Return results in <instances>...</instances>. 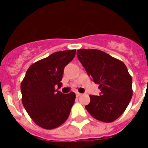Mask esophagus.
Masks as SVG:
<instances>
[{
    "label": "esophagus",
    "instance_id": "obj_1",
    "mask_svg": "<svg viewBox=\"0 0 148 148\" xmlns=\"http://www.w3.org/2000/svg\"><path fill=\"white\" fill-rule=\"evenodd\" d=\"M82 95L81 93H79V92H76V96L77 97H80Z\"/></svg>",
    "mask_w": 148,
    "mask_h": 148
}]
</instances>
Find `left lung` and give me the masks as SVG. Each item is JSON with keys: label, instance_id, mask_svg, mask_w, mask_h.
I'll list each match as a JSON object with an SVG mask.
<instances>
[{"label": "left lung", "instance_id": "1", "mask_svg": "<svg viewBox=\"0 0 148 148\" xmlns=\"http://www.w3.org/2000/svg\"><path fill=\"white\" fill-rule=\"evenodd\" d=\"M77 57L94 82L99 84L100 96L89 95L85 108L96 120L112 122L120 117L132 97V77L122 61L97 49L77 50Z\"/></svg>", "mask_w": 148, "mask_h": 148}]
</instances>
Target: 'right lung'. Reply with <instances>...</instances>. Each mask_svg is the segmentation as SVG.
Wrapping results in <instances>:
<instances>
[{"label": "right lung", "instance_id": "obj_1", "mask_svg": "<svg viewBox=\"0 0 148 148\" xmlns=\"http://www.w3.org/2000/svg\"><path fill=\"white\" fill-rule=\"evenodd\" d=\"M75 54L76 49L52 53L30 66L21 82L23 107L32 120L44 129L58 127L69 115L75 93L63 94L55 86H62L64 69Z\"/></svg>", "mask_w": 148, "mask_h": 148}]
</instances>
